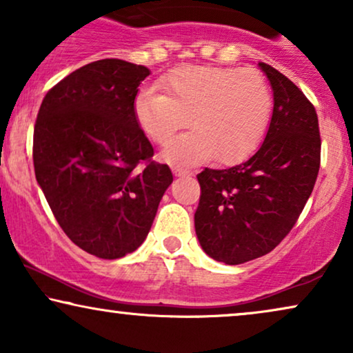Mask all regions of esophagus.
Wrapping results in <instances>:
<instances>
[{
	"instance_id": "esophagus-1",
	"label": "esophagus",
	"mask_w": 353,
	"mask_h": 353,
	"mask_svg": "<svg viewBox=\"0 0 353 353\" xmlns=\"http://www.w3.org/2000/svg\"><path fill=\"white\" fill-rule=\"evenodd\" d=\"M172 172H173V175H175V176H186V175H190V172L183 170V168H180V167H172Z\"/></svg>"
}]
</instances>
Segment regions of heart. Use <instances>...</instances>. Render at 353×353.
Listing matches in <instances>:
<instances>
[{
  "instance_id": "1",
  "label": "heart",
  "mask_w": 353,
  "mask_h": 353,
  "mask_svg": "<svg viewBox=\"0 0 353 353\" xmlns=\"http://www.w3.org/2000/svg\"><path fill=\"white\" fill-rule=\"evenodd\" d=\"M163 93L143 90L134 99V117L146 137L165 144L163 159L196 165L212 157L236 163L249 157L267 133L273 110L272 90L260 72L214 65H188L159 81Z\"/></svg>"
}]
</instances>
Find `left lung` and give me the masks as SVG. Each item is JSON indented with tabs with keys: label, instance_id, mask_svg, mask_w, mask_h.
<instances>
[{
	"label": "left lung",
	"instance_id": "left-lung-1",
	"mask_svg": "<svg viewBox=\"0 0 353 353\" xmlns=\"http://www.w3.org/2000/svg\"><path fill=\"white\" fill-rule=\"evenodd\" d=\"M273 90V115L260 148L239 165L197 175L196 234L216 262L239 265L272 252L296 225L320 170L316 110L281 72L259 62Z\"/></svg>",
	"mask_w": 353,
	"mask_h": 353
}]
</instances>
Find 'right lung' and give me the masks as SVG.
Returning a JSON list of instances; mask_svg holds the SVG:
<instances>
[{"label": "right lung", "instance_id": "obj_1", "mask_svg": "<svg viewBox=\"0 0 353 353\" xmlns=\"http://www.w3.org/2000/svg\"><path fill=\"white\" fill-rule=\"evenodd\" d=\"M151 74L122 59L86 64L48 91L33 132L35 176L57 223L99 259L137 250L151 230L172 170L134 117Z\"/></svg>", "mask_w": 353, "mask_h": 353}]
</instances>
